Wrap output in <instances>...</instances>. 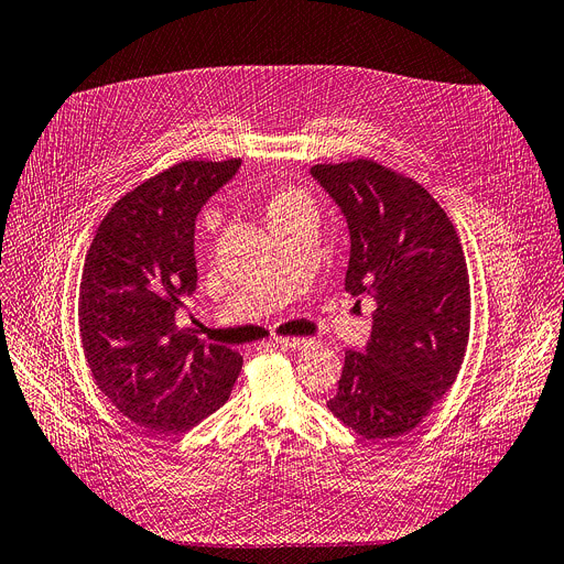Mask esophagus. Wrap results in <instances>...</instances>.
I'll return each mask as SVG.
<instances>
[{"label":"esophagus","instance_id":"esophagus-1","mask_svg":"<svg viewBox=\"0 0 564 564\" xmlns=\"http://www.w3.org/2000/svg\"><path fill=\"white\" fill-rule=\"evenodd\" d=\"M311 343V338H276V346L283 350H302Z\"/></svg>","mask_w":564,"mask_h":564}]
</instances>
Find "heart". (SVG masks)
Masks as SVG:
<instances>
[{
    "label": "heart",
    "mask_w": 564,
    "mask_h": 564,
    "mask_svg": "<svg viewBox=\"0 0 564 564\" xmlns=\"http://www.w3.org/2000/svg\"><path fill=\"white\" fill-rule=\"evenodd\" d=\"M300 209H311L308 195L302 193L295 186H281L272 195H269V200H267V221L272 224V221H276V218L288 216L292 212H300Z\"/></svg>",
    "instance_id": "1"
}]
</instances>
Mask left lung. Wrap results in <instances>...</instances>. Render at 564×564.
<instances>
[{"label":"left lung","mask_w":564,"mask_h":564,"mask_svg":"<svg viewBox=\"0 0 564 564\" xmlns=\"http://www.w3.org/2000/svg\"><path fill=\"white\" fill-rule=\"evenodd\" d=\"M350 230L346 290L373 297L371 338L348 350L327 408L366 440L420 426L454 384L470 336V279L433 195L376 161L311 167Z\"/></svg>","instance_id":"obj_1"}]
</instances>
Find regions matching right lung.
<instances>
[{
	"mask_svg": "<svg viewBox=\"0 0 564 564\" xmlns=\"http://www.w3.org/2000/svg\"><path fill=\"white\" fill-rule=\"evenodd\" d=\"M241 159L182 161L112 205L85 258L78 325L91 378L152 433L173 435L221 408L241 355L175 323L198 285L195 218Z\"/></svg>",
	"mask_w": 564,
	"mask_h": 564,
	"instance_id": "right-lung-1",
	"label": "right lung"
}]
</instances>
